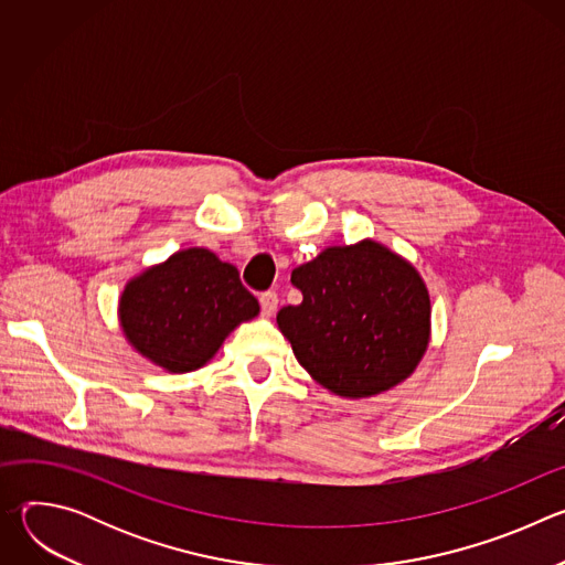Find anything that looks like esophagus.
<instances>
[{
  "label": "esophagus",
  "instance_id": "esophagus-1",
  "mask_svg": "<svg viewBox=\"0 0 565 565\" xmlns=\"http://www.w3.org/2000/svg\"><path fill=\"white\" fill-rule=\"evenodd\" d=\"M259 303H262V312H264L266 317H273V315L277 312V306H279V297H277V292L268 290V292H262V297H259Z\"/></svg>",
  "mask_w": 565,
  "mask_h": 565
}]
</instances>
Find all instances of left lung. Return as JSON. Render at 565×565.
<instances>
[{
  "mask_svg": "<svg viewBox=\"0 0 565 565\" xmlns=\"http://www.w3.org/2000/svg\"><path fill=\"white\" fill-rule=\"evenodd\" d=\"M290 281L303 299L284 306L277 324L315 382L360 399L416 371L431 338V301L405 257L364 238L321 250Z\"/></svg>",
  "mask_w": 565,
  "mask_h": 565,
  "instance_id": "1",
  "label": "left lung"
}]
</instances>
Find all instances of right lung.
<instances>
[{"instance_id":"obj_1","label":"right lung","mask_w":565,"mask_h":565,"mask_svg":"<svg viewBox=\"0 0 565 565\" xmlns=\"http://www.w3.org/2000/svg\"><path fill=\"white\" fill-rule=\"evenodd\" d=\"M259 315V301L232 264L207 248L174 253L131 277L118 301L127 342L168 373L207 364L225 338Z\"/></svg>"}]
</instances>
